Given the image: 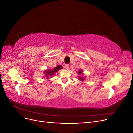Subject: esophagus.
Returning <instances> with one entry per match:
<instances>
[{
	"label": "esophagus",
	"mask_w": 133,
	"mask_h": 133,
	"mask_svg": "<svg viewBox=\"0 0 133 133\" xmlns=\"http://www.w3.org/2000/svg\"><path fill=\"white\" fill-rule=\"evenodd\" d=\"M65 69H69V65H68V64H66L65 65Z\"/></svg>",
	"instance_id": "obj_1"
}]
</instances>
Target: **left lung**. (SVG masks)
<instances>
[{"label": "left lung", "mask_w": 133, "mask_h": 133, "mask_svg": "<svg viewBox=\"0 0 133 133\" xmlns=\"http://www.w3.org/2000/svg\"><path fill=\"white\" fill-rule=\"evenodd\" d=\"M78 74H83V71L82 70H80L79 71H78ZM79 79L80 80H82V81H83V80H84V79H85V77H81V76H80V77H79Z\"/></svg>", "instance_id": "obj_1"}]
</instances>
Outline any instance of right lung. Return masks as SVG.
<instances>
[{
  "instance_id": "add662e5",
  "label": "right lung",
  "mask_w": 133,
  "mask_h": 133,
  "mask_svg": "<svg viewBox=\"0 0 133 133\" xmlns=\"http://www.w3.org/2000/svg\"><path fill=\"white\" fill-rule=\"evenodd\" d=\"M63 67L61 65H58L57 66L55 67L53 70H49L48 69L46 70H45L44 71V74H45V77H46V78H49L50 77H51L56 72H57L59 70L62 69Z\"/></svg>"
}]
</instances>
